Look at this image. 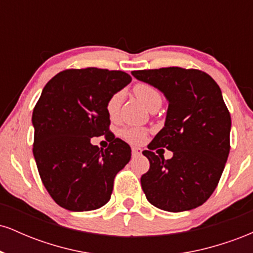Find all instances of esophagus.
<instances>
[{"label": "esophagus", "mask_w": 253, "mask_h": 253, "mask_svg": "<svg viewBox=\"0 0 253 253\" xmlns=\"http://www.w3.org/2000/svg\"><path fill=\"white\" fill-rule=\"evenodd\" d=\"M141 155V149L139 147H132V156L136 157V156H140Z\"/></svg>", "instance_id": "1"}]
</instances>
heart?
<instances>
[{
  "instance_id": "1",
  "label": "heart",
  "mask_w": 253,
  "mask_h": 253,
  "mask_svg": "<svg viewBox=\"0 0 253 253\" xmlns=\"http://www.w3.org/2000/svg\"><path fill=\"white\" fill-rule=\"evenodd\" d=\"M133 94L138 98L140 102L147 110H152L159 108L162 106V94L159 90L151 85L149 83H136L133 86ZM121 101H123V94L121 92H114L108 97L106 102V113L109 119L114 120L118 118L119 112H120ZM123 135L126 139H128L132 143L139 144L144 140L146 136V130L143 128H138V127H129V128H125L123 130Z\"/></svg>"
}]
</instances>
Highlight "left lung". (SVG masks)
I'll return each instance as SVG.
<instances>
[{
    "instance_id": "8db88e82",
    "label": "left lung",
    "mask_w": 253,
    "mask_h": 253,
    "mask_svg": "<svg viewBox=\"0 0 253 253\" xmlns=\"http://www.w3.org/2000/svg\"><path fill=\"white\" fill-rule=\"evenodd\" d=\"M132 75L169 101L164 127L143 151L150 162L140 179L146 199L172 213L194 210L215 190L231 149V115L221 90L197 69L170 66ZM159 147L172 150L173 158L156 155L153 151Z\"/></svg>"
}]
</instances>
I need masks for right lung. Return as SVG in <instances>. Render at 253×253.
Segmentation results:
<instances>
[{
	"label": "right lung",
	"instance_id": "add662e5",
	"mask_svg": "<svg viewBox=\"0 0 253 253\" xmlns=\"http://www.w3.org/2000/svg\"><path fill=\"white\" fill-rule=\"evenodd\" d=\"M132 77L120 70L66 69L43 86L33 109V155L42 184L60 207L94 211L109 201L130 147L109 130L106 102ZM104 135L107 149L89 143Z\"/></svg>",
	"mask_w": 253,
	"mask_h": 253
}]
</instances>
